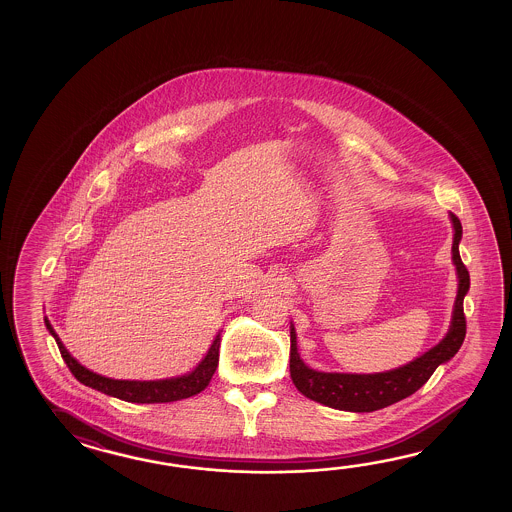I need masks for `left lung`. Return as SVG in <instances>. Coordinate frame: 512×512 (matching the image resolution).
<instances>
[{
	"label": "left lung",
	"mask_w": 512,
	"mask_h": 512,
	"mask_svg": "<svg viewBox=\"0 0 512 512\" xmlns=\"http://www.w3.org/2000/svg\"><path fill=\"white\" fill-rule=\"evenodd\" d=\"M454 225V243H452V260L456 265L457 296L452 313V324L446 337L428 349L425 355L412 360L410 364L401 366L397 370L384 371V373H371V375H357V373H324V371L311 370L305 366L304 360L298 355L296 348V333L291 326V379L298 392L304 393L311 401L326 404L329 408L346 410V412H375L393 403H399L412 393L417 392L425 384L435 368L456 355L465 335H467V320L463 313V298L470 287V276L467 267L459 256V241H461V221L456 214H450Z\"/></svg>",
	"instance_id": "8db88e82"
}]
</instances>
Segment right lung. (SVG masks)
Instances as JSON below:
<instances>
[{
  "instance_id": "right-lung-1",
  "label": "right lung",
  "mask_w": 512,
  "mask_h": 512,
  "mask_svg": "<svg viewBox=\"0 0 512 512\" xmlns=\"http://www.w3.org/2000/svg\"><path fill=\"white\" fill-rule=\"evenodd\" d=\"M45 326L55 337L60 355H62V359L66 360L67 368L75 375L77 381L86 384L93 390L122 399L126 403H174V401L188 399L207 388L214 371L218 368L219 344H221L219 335L208 349L207 357L197 364L196 370L190 371L186 375L174 377V379H164V381H115V379L102 377V375H97V373L84 368L77 359H73L69 355V351L64 348L62 340L58 338L47 318H45Z\"/></svg>"
}]
</instances>
